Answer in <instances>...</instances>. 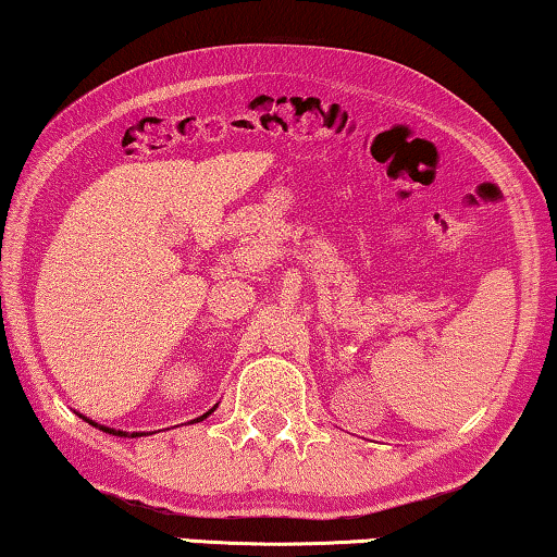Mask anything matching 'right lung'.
Returning a JSON list of instances; mask_svg holds the SVG:
<instances>
[{
    "mask_svg": "<svg viewBox=\"0 0 557 557\" xmlns=\"http://www.w3.org/2000/svg\"><path fill=\"white\" fill-rule=\"evenodd\" d=\"M213 410H216V406H213L211 410H209V413H203L201 418H196V423H199V421H203V418H207V416H211L213 413ZM82 416V413H79ZM84 418V416H82ZM84 421H87L89 425H94V428H99V431H104V433H109V435H126V431H114V428H107V425H99V423H94V421H89V418H84ZM141 435V433H139ZM144 435H147V433H144ZM132 438H136V433H132Z\"/></svg>",
    "mask_w": 557,
    "mask_h": 557,
    "instance_id": "1",
    "label": "right lung"
}]
</instances>
